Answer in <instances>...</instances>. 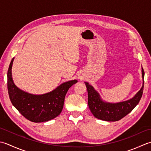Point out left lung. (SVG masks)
Listing matches in <instances>:
<instances>
[{
	"instance_id": "8db88e82",
	"label": "left lung",
	"mask_w": 151,
	"mask_h": 151,
	"mask_svg": "<svg viewBox=\"0 0 151 151\" xmlns=\"http://www.w3.org/2000/svg\"><path fill=\"white\" fill-rule=\"evenodd\" d=\"M145 72L142 68L143 86L132 99L122 102L110 104L104 102L93 86L85 83L88 92V105L95 117L106 121H117L130 113L140 101L143 94Z\"/></svg>"
}]
</instances>
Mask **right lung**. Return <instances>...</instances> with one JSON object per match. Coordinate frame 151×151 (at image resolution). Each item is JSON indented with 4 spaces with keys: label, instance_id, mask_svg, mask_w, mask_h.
I'll return each instance as SVG.
<instances>
[{
    "label": "right lung",
    "instance_id": "right-lung-1",
    "mask_svg": "<svg viewBox=\"0 0 151 151\" xmlns=\"http://www.w3.org/2000/svg\"><path fill=\"white\" fill-rule=\"evenodd\" d=\"M12 58L8 70V91L11 102L18 111L29 121L42 122L50 121L59 115L63 108L64 98L69 88L76 83L77 80L66 83L50 93L33 95L18 88L12 78Z\"/></svg>",
    "mask_w": 151,
    "mask_h": 151
}]
</instances>
